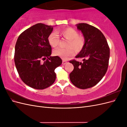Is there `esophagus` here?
Masks as SVG:
<instances>
[{"mask_svg": "<svg viewBox=\"0 0 127 127\" xmlns=\"http://www.w3.org/2000/svg\"><path fill=\"white\" fill-rule=\"evenodd\" d=\"M67 63H68V61H66V60H63V64H66Z\"/></svg>", "mask_w": 127, "mask_h": 127, "instance_id": "1", "label": "esophagus"}]
</instances>
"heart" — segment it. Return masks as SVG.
Segmentation results:
<instances>
[{
  "label": "heart",
  "mask_w": 127,
  "mask_h": 127,
  "mask_svg": "<svg viewBox=\"0 0 127 127\" xmlns=\"http://www.w3.org/2000/svg\"><path fill=\"white\" fill-rule=\"evenodd\" d=\"M64 39L68 40L66 48H57L53 51V55L59 57L63 59H67L68 57L74 54V49L76 51H79L83 48L85 44V39L84 36L78 35V32L72 28H68L57 31ZM49 44L52 47L56 48L59 43V38L56 34L51 33L48 37Z\"/></svg>",
  "instance_id": "1"
}]
</instances>
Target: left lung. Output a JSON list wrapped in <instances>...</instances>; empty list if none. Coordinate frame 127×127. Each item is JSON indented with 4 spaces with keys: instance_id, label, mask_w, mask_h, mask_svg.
I'll use <instances>...</instances> for the list:
<instances>
[{
    "instance_id": "obj_1",
    "label": "left lung",
    "mask_w": 127,
    "mask_h": 127,
    "mask_svg": "<svg viewBox=\"0 0 127 127\" xmlns=\"http://www.w3.org/2000/svg\"><path fill=\"white\" fill-rule=\"evenodd\" d=\"M85 39V44L76 58L83 63L71 60L74 67L69 75L71 83L80 89H87L100 81L109 66L110 48L103 34L98 29L86 23L77 25Z\"/></svg>"
}]
</instances>
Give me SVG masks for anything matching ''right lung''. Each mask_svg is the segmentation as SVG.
Segmentation results:
<instances>
[{"label":"right lung","instance_id":"right-lung-1","mask_svg":"<svg viewBox=\"0 0 127 127\" xmlns=\"http://www.w3.org/2000/svg\"><path fill=\"white\" fill-rule=\"evenodd\" d=\"M52 30L51 26L36 24L23 32L15 45L14 61L19 76L34 89L43 90L53 84L55 69L62 64L60 57L50 56L52 48L48 37Z\"/></svg>","mask_w":127,"mask_h":127}]
</instances>
